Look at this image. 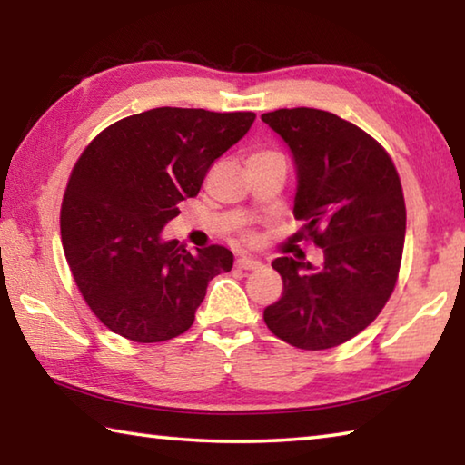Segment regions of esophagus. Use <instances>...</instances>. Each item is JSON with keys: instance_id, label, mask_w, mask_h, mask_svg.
Segmentation results:
<instances>
[{"instance_id": "1", "label": "esophagus", "mask_w": 465, "mask_h": 465, "mask_svg": "<svg viewBox=\"0 0 465 465\" xmlns=\"http://www.w3.org/2000/svg\"><path fill=\"white\" fill-rule=\"evenodd\" d=\"M235 266L238 269H243V271H254V269H261L262 262L256 261V258H250V256H242L235 261Z\"/></svg>"}]
</instances>
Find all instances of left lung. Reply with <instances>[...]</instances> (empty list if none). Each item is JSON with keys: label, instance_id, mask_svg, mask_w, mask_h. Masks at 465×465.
I'll use <instances>...</instances> for the list:
<instances>
[{"label": "left lung", "instance_id": "1", "mask_svg": "<svg viewBox=\"0 0 465 465\" xmlns=\"http://www.w3.org/2000/svg\"><path fill=\"white\" fill-rule=\"evenodd\" d=\"M262 121L285 141L295 163V240L324 252L320 266L272 261L282 297L264 310L281 341L305 351L332 349L371 324L396 285L406 207L390 155L375 139L318 108H281Z\"/></svg>", "mask_w": 465, "mask_h": 465}]
</instances>
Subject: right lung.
<instances>
[{
  "label": "right lung",
  "mask_w": 465,
  "mask_h": 465,
  "mask_svg": "<svg viewBox=\"0 0 465 465\" xmlns=\"http://www.w3.org/2000/svg\"><path fill=\"white\" fill-rule=\"evenodd\" d=\"M254 119L162 106L110 124L85 147L63 199L61 242L85 303L114 334L135 342L180 336L209 281L232 271L227 248L191 254L162 230Z\"/></svg>",
  "instance_id": "1"
}]
</instances>
